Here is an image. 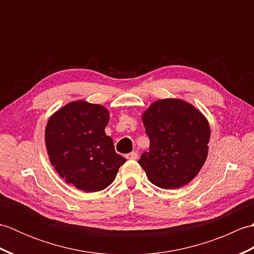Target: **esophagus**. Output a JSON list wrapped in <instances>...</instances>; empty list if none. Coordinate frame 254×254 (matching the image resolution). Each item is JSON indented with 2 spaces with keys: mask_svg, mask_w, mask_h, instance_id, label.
<instances>
[{
  "mask_svg": "<svg viewBox=\"0 0 254 254\" xmlns=\"http://www.w3.org/2000/svg\"><path fill=\"white\" fill-rule=\"evenodd\" d=\"M137 156H138V155H137L136 152H131V153L127 154L126 157H127V159H136Z\"/></svg>",
  "mask_w": 254,
  "mask_h": 254,
  "instance_id": "1",
  "label": "esophagus"
}]
</instances>
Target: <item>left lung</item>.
Listing matches in <instances>:
<instances>
[{
  "label": "left lung",
  "mask_w": 254,
  "mask_h": 254,
  "mask_svg": "<svg viewBox=\"0 0 254 254\" xmlns=\"http://www.w3.org/2000/svg\"><path fill=\"white\" fill-rule=\"evenodd\" d=\"M149 152L137 163L153 185L167 190L188 185L207 157L210 130L204 116L180 99L154 102L143 115Z\"/></svg>",
  "instance_id": "left-lung-1"
}]
</instances>
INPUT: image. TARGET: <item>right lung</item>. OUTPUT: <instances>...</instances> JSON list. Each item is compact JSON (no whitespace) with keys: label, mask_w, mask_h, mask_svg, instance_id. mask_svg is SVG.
I'll return each instance as SVG.
<instances>
[{"label":"right lung","mask_w":254,"mask_h":254,"mask_svg":"<svg viewBox=\"0 0 254 254\" xmlns=\"http://www.w3.org/2000/svg\"><path fill=\"white\" fill-rule=\"evenodd\" d=\"M108 122L105 107L86 101L64 106L48 121L46 146L51 164L64 180L82 191L109 187L127 161L106 135Z\"/></svg>","instance_id":"1"}]
</instances>
